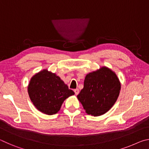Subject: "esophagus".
<instances>
[{"label": "esophagus", "mask_w": 149, "mask_h": 149, "mask_svg": "<svg viewBox=\"0 0 149 149\" xmlns=\"http://www.w3.org/2000/svg\"><path fill=\"white\" fill-rule=\"evenodd\" d=\"M74 91L75 95H77L79 94V89H74Z\"/></svg>", "instance_id": "34e87169"}]
</instances>
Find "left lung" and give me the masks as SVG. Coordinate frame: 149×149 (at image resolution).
Returning <instances> with one entry per match:
<instances>
[{
	"label": "left lung",
	"mask_w": 149,
	"mask_h": 149,
	"mask_svg": "<svg viewBox=\"0 0 149 149\" xmlns=\"http://www.w3.org/2000/svg\"><path fill=\"white\" fill-rule=\"evenodd\" d=\"M121 85L117 75L107 67L88 74L84 89L77 96L88 114L99 116L107 112L119 96Z\"/></svg>",
	"instance_id": "1"
}]
</instances>
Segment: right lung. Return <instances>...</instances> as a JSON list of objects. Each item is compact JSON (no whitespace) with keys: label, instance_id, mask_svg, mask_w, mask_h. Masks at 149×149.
<instances>
[{"label":"right lung","instance_id":"right-lung-1","mask_svg":"<svg viewBox=\"0 0 149 149\" xmlns=\"http://www.w3.org/2000/svg\"><path fill=\"white\" fill-rule=\"evenodd\" d=\"M27 89L33 104L37 110L48 115L56 114L64 100L74 95L58 76L47 70L33 75Z\"/></svg>","mask_w":149,"mask_h":149}]
</instances>
